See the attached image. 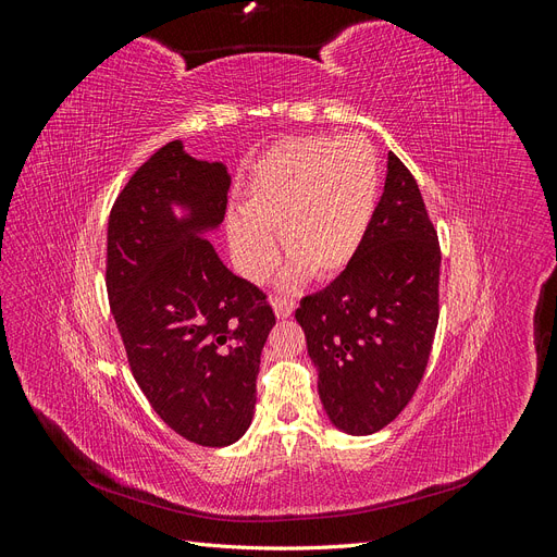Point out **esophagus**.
Returning a JSON list of instances; mask_svg holds the SVG:
<instances>
[{
    "label": "esophagus",
    "mask_w": 557,
    "mask_h": 557,
    "mask_svg": "<svg viewBox=\"0 0 557 557\" xmlns=\"http://www.w3.org/2000/svg\"><path fill=\"white\" fill-rule=\"evenodd\" d=\"M272 307H274V313H276L278 318H290L293 311H295V307H297V301H295L290 295H276V297L272 299Z\"/></svg>",
    "instance_id": "34e87169"
}]
</instances>
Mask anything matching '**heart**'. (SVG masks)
<instances>
[{
	"label": "heart",
	"instance_id": "b5f03b06",
	"mask_svg": "<svg viewBox=\"0 0 557 557\" xmlns=\"http://www.w3.org/2000/svg\"><path fill=\"white\" fill-rule=\"evenodd\" d=\"M376 150L362 134L305 137L274 150L252 176L244 215L227 234L234 262L250 281H264L278 248V230L293 258L290 276L332 278L356 258L379 199Z\"/></svg>",
	"mask_w": 557,
	"mask_h": 557
}]
</instances>
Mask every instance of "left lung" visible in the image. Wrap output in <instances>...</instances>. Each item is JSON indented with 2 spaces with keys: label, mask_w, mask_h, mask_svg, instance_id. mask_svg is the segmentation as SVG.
<instances>
[{
  "label": "left lung",
  "mask_w": 557,
  "mask_h": 557,
  "mask_svg": "<svg viewBox=\"0 0 557 557\" xmlns=\"http://www.w3.org/2000/svg\"><path fill=\"white\" fill-rule=\"evenodd\" d=\"M442 248L413 174L387 153L385 188L344 272L295 311L332 423L383 430L423 381L440 323Z\"/></svg>",
  "instance_id": "obj_1"
}]
</instances>
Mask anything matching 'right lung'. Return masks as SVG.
<instances>
[{
	"instance_id": "add662e5",
	"label": "right lung",
	"mask_w": 557,
	"mask_h": 557,
	"mask_svg": "<svg viewBox=\"0 0 557 557\" xmlns=\"http://www.w3.org/2000/svg\"><path fill=\"white\" fill-rule=\"evenodd\" d=\"M230 174L170 141L115 197L107 232V293L132 376L183 440L227 446L256 409L260 352L276 315L234 276L201 232L227 209ZM172 203L191 215L178 222Z\"/></svg>"
}]
</instances>
